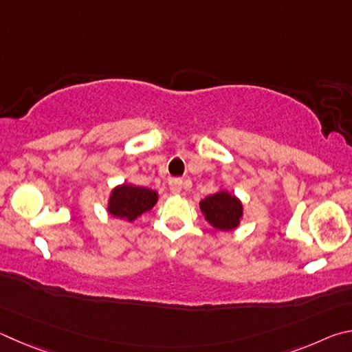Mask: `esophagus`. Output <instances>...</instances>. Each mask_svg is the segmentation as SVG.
I'll return each mask as SVG.
<instances>
[{
  "label": "esophagus",
  "instance_id": "obj_1",
  "mask_svg": "<svg viewBox=\"0 0 352 352\" xmlns=\"http://www.w3.org/2000/svg\"><path fill=\"white\" fill-rule=\"evenodd\" d=\"M170 190H171V193H175V195L181 193L182 192V181L181 179H171L170 181Z\"/></svg>",
  "mask_w": 352,
  "mask_h": 352
}]
</instances>
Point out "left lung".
<instances>
[{"label": "left lung", "instance_id": "1", "mask_svg": "<svg viewBox=\"0 0 352 352\" xmlns=\"http://www.w3.org/2000/svg\"><path fill=\"white\" fill-rule=\"evenodd\" d=\"M201 212L208 224L217 230L230 232L236 229L243 218V204L236 196L230 195L227 190L207 196L199 202Z\"/></svg>", "mask_w": 352, "mask_h": 352}]
</instances>
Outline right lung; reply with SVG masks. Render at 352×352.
I'll list each match as a JSON object with an SVG mask.
<instances>
[{
    "mask_svg": "<svg viewBox=\"0 0 352 352\" xmlns=\"http://www.w3.org/2000/svg\"><path fill=\"white\" fill-rule=\"evenodd\" d=\"M157 192L154 190L122 184L113 188L108 201V212L114 218L126 219L133 223L142 213L150 212L157 202Z\"/></svg>",
    "mask_w": 352,
    "mask_h": 352,
    "instance_id": "right-lung-1",
    "label": "right lung"
}]
</instances>
